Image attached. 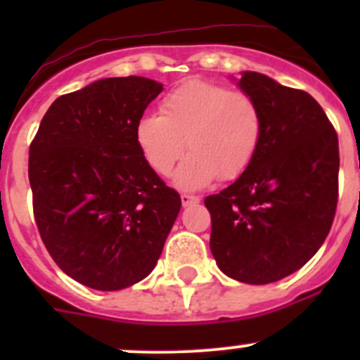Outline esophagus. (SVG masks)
Wrapping results in <instances>:
<instances>
[{
  "instance_id": "esophagus-1",
  "label": "esophagus",
  "mask_w": 360,
  "mask_h": 360,
  "mask_svg": "<svg viewBox=\"0 0 360 360\" xmlns=\"http://www.w3.org/2000/svg\"><path fill=\"white\" fill-rule=\"evenodd\" d=\"M198 202H200V198H198L197 195H190V193L181 195V203H183V207L195 205V203H198Z\"/></svg>"
}]
</instances>
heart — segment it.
<instances>
[{"label": "heart", "mask_w": 360, "mask_h": 360, "mask_svg": "<svg viewBox=\"0 0 360 360\" xmlns=\"http://www.w3.org/2000/svg\"><path fill=\"white\" fill-rule=\"evenodd\" d=\"M263 122L259 103L250 94L188 79L160 101V115H144L137 122L136 141L160 176H169L188 148L176 184L198 190L217 176L235 179L249 169L259 151Z\"/></svg>", "instance_id": "obj_1"}]
</instances>
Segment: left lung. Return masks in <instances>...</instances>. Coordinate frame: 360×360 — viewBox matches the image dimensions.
<instances>
[{
    "label": "left lung",
    "mask_w": 360,
    "mask_h": 360,
    "mask_svg": "<svg viewBox=\"0 0 360 360\" xmlns=\"http://www.w3.org/2000/svg\"><path fill=\"white\" fill-rule=\"evenodd\" d=\"M263 111L250 167L205 198L210 250L228 277L270 284L300 270L324 244L338 205V134L303 90L245 71L238 82Z\"/></svg>",
    "instance_id": "8db88e82"
}]
</instances>
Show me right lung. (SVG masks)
I'll list each match as a JSON object with an SVG mask.
<instances>
[{"label": "right lung", "mask_w": 360, "mask_h": 360, "mask_svg": "<svg viewBox=\"0 0 360 360\" xmlns=\"http://www.w3.org/2000/svg\"><path fill=\"white\" fill-rule=\"evenodd\" d=\"M162 83L104 78L60 96L29 146L39 237L86 288L118 291L151 274L181 197L141 153L136 125Z\"/></svg>", "instance_id": "right-lung-1"}]
</instances>
